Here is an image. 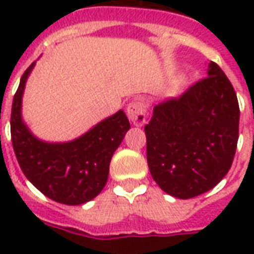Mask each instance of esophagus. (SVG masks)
<instances>
[{
  "mask_svg": "<svg viewBox=\"0 0 254 254\" xmlns=\"http://www.w3.org/2000/svg\"><path fill=\"white\" fill-rule=\"evenodd\" d=\"M127 117L135 127H142L146 123V105L141 100L131 101L127 108Z\"/></svg>",
  "mask_w": 254,
  "mask_h": 254,
  "instance_id": "obj_1",
  "label": "esophagus"
}]
</instances>
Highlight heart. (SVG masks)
Segmentation results:
<instances>
[{
  "instance_id": "obj_1",
  "label": "heart",
  "mask_w": 254,
  "mask_h": 254,
  "mask_svg": "<svg viewBox=\"0 0 254 254\" xmlns=\"http://www.w3.org/2000/svg\"><path fill=\"white\" fill-rule=\"evenodd\" d=\"M185 83H186V80L183 76L175 77V79L173 80V83H171V88H173V91H175V92L179 91V89H181V88L185 85Z\"/></svg>"
}]
</instances>
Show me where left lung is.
Here are the masks:
<instances>
[{
  "mask_svg": "<svg viewBox=\"0 0 254 254\" xmlns=\"http://www.w3.org/2000/svg\"><path fill=\"white\" fill-rule=\"evenodd\" d=\"M239 120L236 92L223 69L209 62L207 77L153 108L145 134L155 183L179 199L213 189L232 166Z\"/></svg>",
  "mask_w": 254,
  "mask_h": 254,
  "instance_id": "left-lung-1",
  "label": "left lung"
}]
</instances>
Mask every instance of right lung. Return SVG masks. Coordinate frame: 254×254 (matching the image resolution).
Wrapping results in <instances>:
<instances>
[{
  "label": "right lung",
  "instance_id": "right-lung-1",
  "mask_svg": "<svg viewBox=\"0 0 254 254\" xmlns=\"http://www.w3.org/2000/svg\"><path fill=\"white\" fill-rule=\"evenodd\" d=\"M34 65L35 62L22 75L13 99L10 130L14 153L26 178L46 196L62 204H83L107 185L112 155L130 124L121 109L72 141H42L22 119V96Z\"/></svg>",
  "mask_w": 254,
  "mask_h": 254
}]
</instances>
